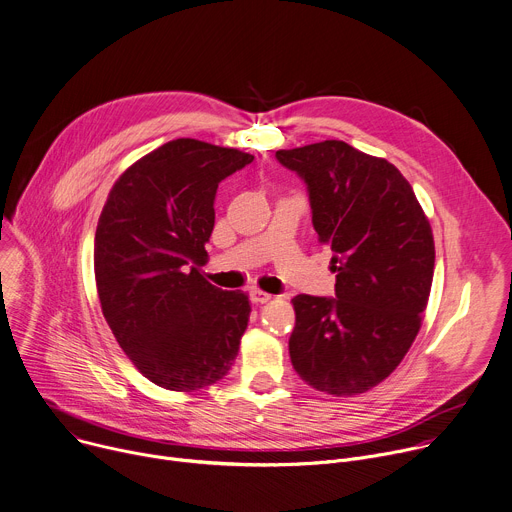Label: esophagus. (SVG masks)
<instances>
[{
  "label": "esophagus",
  "mask_w": 512,
  "mask_h": 512,
  "mask_svg": "<svg viewBox=\"0 0 512 512\" xmlns=\"http://www.w3.org/2000/svg\"><path fill=\"white\" fill-rule=\"evenodd\" d=\"M270 299H272V295H268V293H264V291H258V289H252V291H250V301L256 303V305H264V303H268Z\"/></svg>",
  "instance_id": "34e87169"
}]
</instances>
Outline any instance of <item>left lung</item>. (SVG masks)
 I'll list each match as a JSON object with an SVG mask.
<instances>
[{"mask_svg": "<svg viewBox=\"0 0 512 512\" xmlns=\"http://www.w3.org/2000/svg\"><path fill=\"white\" fill-rule=\"evenodd\" d=\"M276 160L305 181L337 272L335 299H293V368L327 394L366 392L401 364L421 329L435 266L429 219L399 168L342 140L278 150Z\"/></svg>", "mask_w": 512, "mask_h": 512, "instance_id": "8db88e82", "label": "left lung"}]
</instances>
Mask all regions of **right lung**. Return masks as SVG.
I'll return each instance as SVG.
<instances>
[{"label": "right lung", "instance_id": "1", "mask_svg": "<svg viewBox=\"0 0 512 512\" xmlns=\"http://www.w3.org/2000/svg\"><path fill=\"white\" fill-rule=\"evenodd\" d=\"M254 160L193 138L166 142L111 187L95 232L103 317L132 364L154 384L193 392L230 372L250 301L221 291L201 266L217 185Z\"/></svg>", "mask_w": 512, "mask_h": 512}]
</instances>
